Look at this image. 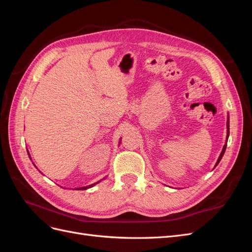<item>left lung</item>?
Masks as SVG:
<instances>
[{
    "mask_svg": "<svg viewBox=\"0 0 252 252\" xmlns=\"http://www.w3.org/2000/svg\"><path fill=\"white\" fill-rule=\"evenodd\" d=\"M228 119H229V118H228ZM228 136H229V120L227 121V139H228ZM226 146H227V144L224 145L223 150H222V152H220V157H219V158H218V162H217V164H216V167H217V165L220 163V159H222V158H223V156H224V154H225Z\"/></svg>",
    "mask_w": 252,
    "mask_h": 252,
    "instance_id": "left-lung-1",
    "label": "left lung"
}]
</instances>
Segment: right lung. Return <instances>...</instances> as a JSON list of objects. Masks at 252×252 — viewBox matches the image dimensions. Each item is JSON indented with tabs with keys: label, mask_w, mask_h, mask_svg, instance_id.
<instances>
[{
	"label": "right lung",
	"mask_w": 252,
	"mask_h": 252,
	"mask_svg": "<svg viewBox=\"0 0 252 252\" xmlns=\"http://www.w3.org/2000/svg\"><path fill=\"white\" fill-rule=\"evenodd\" d=\"M28 152V151H27ZM29 158H30V156H29ZM98 183V182H97ZM97 183H94V184H93V185H89V186H86V187H82V188H75V189H78V190H80V189H82V190H86L87 188H90V187H93L94 185H95V184H97Z\"/></svg>",
	"instance_id": "add662e5"
}]
</instances>
